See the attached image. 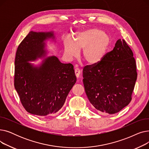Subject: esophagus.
Masks as SVG:
<instances>
[{"label": "esophagus", "mask_w": 149, "mask_h": 149, "mask_svg": "<svg viewBox=\"0 0 149 149\" xmlns=\"http://www.w3.org/2000/svg\"><path fill=\"white\" fill-rule=\"evenodd\" d=\"M75 75H76L77 79H79V78L80 77V70L79 68H77L75 69Z\"/></svg>", "instance_id": "1"}]
</instances>
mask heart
Returning <instances> with one entry per match:
<instances>
[{
    "mask_svg": "<svg viewBox=\"0 0 149 149\" xmlns=\"http://www.w3.org/2000/svg\"><path fill=\"white\" fill-rule=\"evenodd\" d=\"M110 44V38L102 31L92 28L76 34L73 43L66 42L64 45V54L71 59L83 50L81 57L89 65H96L103 58Z\"/></svg>",
    "mask_w": 149,
    "mask_h": 149,
    "instance_id": "1",
    "label": "heart"
}]
</instances>
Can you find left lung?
Listing matches in <instances>:
<instances>
[{
  "mask_svg": "<svg viewBox=\"0 0 149 149\" xmlns=\"http://www.w3.org/2000/svg\"><path fill=\"white\" fill-rule=\"evenodd\" d=\"M83 77L86 93L96 109L109 114L120 112L131 101L137 79L132 49L119 39L98 64L83 68Z\"/></svg>",
  "mask_w": 149,
  "mask_h": 149,
  "instance_id": "obj_1",
  "label": "left lung"
}]
</instances>
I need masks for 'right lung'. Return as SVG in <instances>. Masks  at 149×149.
I'll return each mask as SVG.
<instances>
[{"mask_svg":"<svg viewBox=\"0 0 149 149\" xmlns=\"http://www.w3.org/2000/svg\"><path fill=\"white\" fill-rule=\"evenodd\" d=\"M54 38L52 32L30 31L19 45L15 58L14 87L25 110L40 116L57 112L63 106L77 78L72 64L56 56L46 58L40 66L28 61L41 57L45 40Z\"/></svg>","mask_w":149,"mask_h":149,"instance_id":"right-lung-1","label":"right lung"}]
</instances>
